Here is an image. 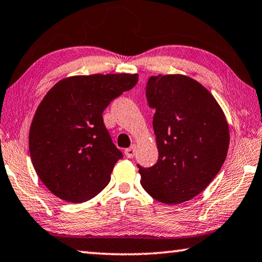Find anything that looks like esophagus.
Returning <instances> with one entry per match:
<instances>
[{"mask_svg":"<svg viewBox=\"0 0 262 262\" xmlns=\"http://www.w3.org/2000/svg\"><path fill=\"white\" fill-rule=\"evenodd\" d=\"M135 152H136V146L135 144H133L132 147H129L128 149L124 150V155H126L128 159H133V157L135 156Z\"/></svg>","mask_w":262,"mask_h":262,"instance_id":"1","label":"esophagus"}]
</instances>
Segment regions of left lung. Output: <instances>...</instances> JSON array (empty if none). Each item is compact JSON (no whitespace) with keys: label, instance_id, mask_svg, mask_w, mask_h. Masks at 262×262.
<instances>
[{"label":"left lung","instance_id":"1","mask_svg":"<svg viewBox=\"0 0 262 262\" xmlns=\"http://www.w3.org/2000/svg\"><path fill=\"white\" fill-rule=\"evenodd\" d=\"M146 97L155 110L159 160L150 168L138 165L141 185L164 204L188 202L212 182L226 159L225 114L204 86L183 74L151 76Z\"/></svg>","mask_w":262,"mask_h":262}]
</instances>
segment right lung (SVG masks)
I'll return each mask as SVG.
<instances>
[{"label": "right lung", "instance_id": "right-lung-1", "mask_svg": "<svg viewBox=\"0 0 262 262\" xmlns=\"http://www.w3.org/2000/svg\"><path fill=\"white\" fill-rule=\"evenodd\" d=\"M139 74L74 76L58 81L39 103L29 133L32 164L58 198L82 203L110 183L122 152L106 129L102 112L132 90Z\"/></svg>", "mask_w": 262, "mask_h": 262}]
</instances>
